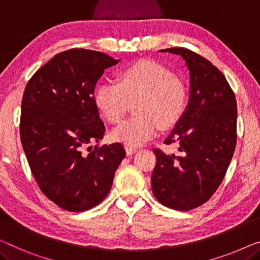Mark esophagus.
Returning <instances> with one entry per match:
<instances>
[{
    "label": "esophagus",
    "instance_id": "1",
    "mask_svg": "<svg viewBox=\"0 0 260 260\" xmlns=\"http://www.w3.org/2000/svg\"><path fill=\"white\" fill-rule=\"evenodd\" d=\"M125 150H126V154L127 155H132V154H134V153L138 152L137 148H133V147H129V146H126L125 147Z\"/></svg>",
    "mask_w": 260,
    "mask_h": 260
}]
</instances>
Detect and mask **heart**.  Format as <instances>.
Listing matches in <instances>:
<instances>
[{"mask_svg":"<svg viewBox=\"0 0 260 260\" xmlns=\"http://www.w3.org/2000/svg\"><path fill=\"white\" fill-rule=\"evenodd\" d=\"M138 115L120 122L112 131V139L129 147H139L150 140L158 131L169 128L181 119L187 105L183 83L167 68L152 60L138 61L123 69L117 83L107 80L96 87L94 103L112 123L126 113L128 99H134Z\"/></svg>","mask_w":260,"mask_h":260,"instance_id":"obj_1","label":"heart"}]
</instances>
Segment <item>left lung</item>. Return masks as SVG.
I'll return each instance as SVG.
<instances>
[{
  "instance_id": "8db88e82",
  "label": "left lung",
  "mask_w": 260,
  "mask_h": 260,
  "mask_svg": "<svg viewBox=\"0 0 260 260\" xmlns=\"http://www.w3.org/2000/svg\"><path fill=\"white\" fill-rule=\"evenodd\" d=\"M181 56L189 71V100L165 143L181 155L154 149V196L174 210L188 211L214 195L236 147L237 104L225 77L202 56L183 48L160 50Z\"/></svg>"
}]
</instances>
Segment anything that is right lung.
<instances>
[{
    "label": "right lung",
    "mask_w": 260,
    "mask_h": 260,
    "mask_svg": "<svg viewBox=\"0 0 260 260\" xmlns=\"http://www.w3.org/2000/svg\"><path fill=\"white\" fill-rule=\"evenodd\" d=\"M103 52H60L32 76L21 108V141L44 195L64 210L98 205L110 192L125 157L121 143L94 147L105 134L94 103L96 81L118 64Z\"/></svg>",
    "instance_id": "add662e5"
}]
</instances>
